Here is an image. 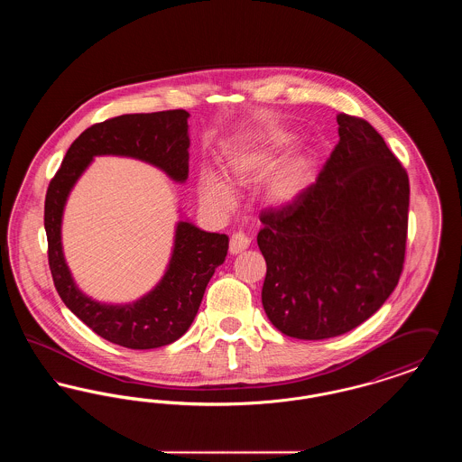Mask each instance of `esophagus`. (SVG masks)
Masks as SVG:
<instances>
[{
    "instance_id": "34e87169",
    "label": "esophagus",
    "mask_w": 462,
    "mask_h": 462,
    "mask_svg": "<svg viewBox=\"0 0 462 462\" xmlns=\"http://www.w3.org/2000/svg\"><path fill=\"white\" fill-rule=\"evenodd\" d=\"M249 244H251V239L245 234H241V232L234 234L230 237V254H239L249 247Z\"/></svg>"
}]
</instances>
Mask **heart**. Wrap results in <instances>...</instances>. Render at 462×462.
Returning a JSON list of instances; mask_svg holds the SVG:
<instances>
[{
  "label": "heart",
  "instance_id": "1",
  "mask_svg": "<svg viewBox=\"0 0 462 462\" xmlns=\"http://www.w3.org/2000/svg\"><path fill=\"white\" fill-rule=\"evenodd\" d=\"M289 134H263L230 143L225 152V178L206 171L199 180V199L204 206L228 211L236 202L234 189H244L268 175L279 154L291 143ZM313 180V166L305 152L282 159L264 185L263 198L273 208L294 204L307 192Z\"/></svg>",
  "mask_w": 462,
  "mask_h": 462
}]
</instances>
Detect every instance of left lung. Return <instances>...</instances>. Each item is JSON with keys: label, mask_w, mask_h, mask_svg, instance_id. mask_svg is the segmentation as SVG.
Wrapping results in <instances>:
<instances>
[{"label": "left lung", "mask_w": 462, "mask_h": 462, "mask_svg": "<svg viewBox=\"0 0 462 462\" xmlns=\"http://www.w3.org/2000/svg\"><path fill=\"white\" fill-rule=\"evenodd\" d=\"M339 142L294 204L262 213V303L291 337L355 329L393 292L405 256L409 176L383 136L337 114Z\"/></svg>", "instance_id": "1"}]
</instances>
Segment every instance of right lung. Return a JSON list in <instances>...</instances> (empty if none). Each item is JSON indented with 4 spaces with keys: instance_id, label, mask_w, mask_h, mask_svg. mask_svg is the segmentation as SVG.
I'll use <instances>...</instances> for the list:
<instances>
[{
    "instance_id": "1",
    "label": "right lung",
    "mask_w": 462,
    "mask_h": 462,
    "mask_svg": "<svg viewBox=\"0 0 462 462\" xmlns=\"http://www.w3.org/2000/svg\"><path fill=\"white\" fill-rule=\"evenodd\" d=\"M187 110L125 114L95 125L69 147L44 200L48 262L66 307L89 329L114 345L151 350L181 337L198 315L215 270L225 262L228 237L192 221H176L171 256L159 282L132 303H102L85 294L72 277L62 245L67 199L95 157H132L161 170L176 183L189 178Z\"/></svg>"
}]
</instances>
